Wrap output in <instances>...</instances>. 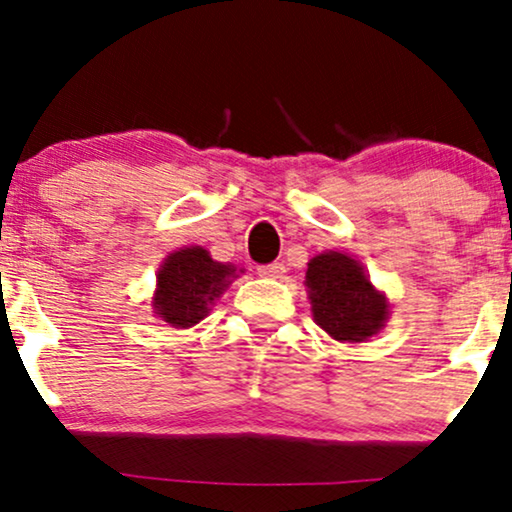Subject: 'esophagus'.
<instances>
[{
	"instance_id": "34e87169",
	"label": "esophagus",
	"mask_w": 512,
	"mask_h": 512,
	"mask_svg": "<svg viewBox=\"0 0 512 512\" xmlns=\"http://www.w3.org/2000/svg\"><path fill=\"white\" fill-rule=\"evenodd\" d=\"M284 272H286L284 263H270V265H261V268H258V275L265 279H282Z\"/></svg>"
}]
</instances>
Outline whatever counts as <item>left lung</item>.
Returning <instances> with one entry per match:
<instances>
[{
  "instance_id": "left-lung-1",
  "label": "left lung",
  "mask_w": 512,
  "mask_h": 512,
  "mask_svg": "<svg viewBox=\"0 0 512 512\" xmlns=\"http://www.w3.org/2000/svg\"><path fill=\"white\" fill-rule=\"evenodd\" d=\"M305 289L317 326L342 345L368 342L391 317L387 293L377 289L366 265L347 251L312 256L305 270Z\"/></svg>"
}]
</instances>
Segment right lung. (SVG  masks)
Wrapping results in <instances>:
<instances>
[{
    "label": "right lung",
    "instance_id": "right-lung-1",
    "mask_svg": "<svg viewBox=\"0 0 512 512\" xmlns=\"http://www.w3.org/2000/svg\"><path fill=\"white\" fill-rule=\"evenodd\" d=\"M244 268L219 263L200 244L170 251L156 272V289L151 293L153 317L170 328H191L212 312Z\"/></svg>",
    "mask_w": 512,
    "mask_h": 512
}]
</instances>
